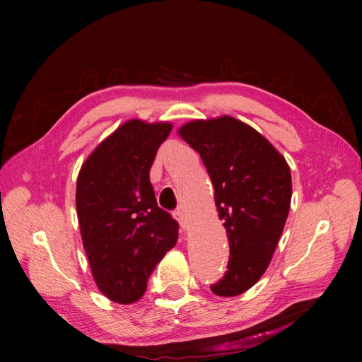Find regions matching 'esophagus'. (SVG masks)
I'll return each instance as SVG.
<instances>
[{"mask_svg": "<svg viewBox=\"0 0 362 362\" xmlns=\"http://www.w3.org/2000/svg\"><path fill=\"white\" fill-rule=\"evenodd\" d=\"M173 214H175V218H177V221L180 222V225L182 226V229H187L189 228V218H187V216H185L184 210H177Z\"/></svg>", "mask_w": 362, "mask_h": 362, "instance_id": "esophagus-1", "label": "esophagus"}]
</instances>
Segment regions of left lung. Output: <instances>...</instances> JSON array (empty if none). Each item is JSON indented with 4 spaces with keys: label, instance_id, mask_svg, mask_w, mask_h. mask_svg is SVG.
<instances>
[{
    "label": "left lung",
    "instance_id": "obj_1",
    "mask_svg": "<svg viewBox=\"0 0 362 362\" xmlns=\"http://www.w3.org/2000/svg\"><path fill=\"white\" fill-rule=\"evenodd\" d=\"M178 133L202 158L229 238L226 272L210 288L233 298L255 286L278 246L291 202L290 168L267 139L231 116L193 120Z\"/></svg>",
    "mask_w": 362,
    "mask_h": 362
}]
</instances>
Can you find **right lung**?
Returning a JSON list of instances; mask_svg holds the SVG:
<instances>
[{
  "label": "right lung",
  "mask_w": 362,
  "mask_h": 362,
  "mask_svg": "<svg viewBox=\"0 0 362 362\" xmlns=\"http://www.w3.org/2000/svg\"><path fill=\"white\" fill-rule=\"evenodd\" d=\"M170 124L128 120L86 160L76 214L93 279L108 299L133 303L178 240V222L157 205L149 169Z\"/></svg>",
  "instance_id": "right-lung-1"
}]
</instances>
